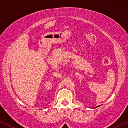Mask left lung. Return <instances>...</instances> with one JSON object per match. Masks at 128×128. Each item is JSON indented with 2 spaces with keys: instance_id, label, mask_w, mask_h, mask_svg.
<instances>
[{
  "instance_id": "8db88e82",
  "label": "left lung",
  "mask_w": 128,
  "mask_h": 128,
  "mask_svg": "<svg viewBox=\"0 0 128 128\" xmlns=\"http://www.w3.org/2000/svg\"><path fill=\"white\" fill-rule=\"evenodd\" d=\"M96 108H97V107H96Z\"/></svg>"
}]
</instances>
